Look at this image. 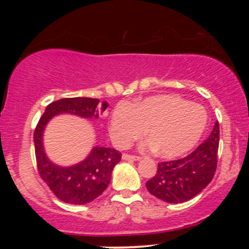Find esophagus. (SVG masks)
Returning a JSON list of instances; mask_svg holds the SVG:
<instances>
[{
  "label": "esophagus",
  "mask_w": 249,
  "mask_h": 249,
  "mask_svg": "<svg viewBox=\"0 0 249 249\" xmlns=\"http://www.w3.org/2000/svg\"><path fill=\"white\" fill-rule=\"evenodd\" d=\"M122 158L124 159V160H141L142 157L139 156H132V154H127V153H124L122 156Z\"/></svg>",
  "instance_id": "obj_1"
}]
</instances>
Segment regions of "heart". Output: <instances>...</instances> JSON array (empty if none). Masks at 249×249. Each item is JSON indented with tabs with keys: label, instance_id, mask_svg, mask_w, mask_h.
I'll return each instance as SVG.
<instances>
[{
	"label": "heart",
	"instance_id": "obj_1",
	"mask_svg": "<svg viewBox=\"0 0 249 249\" xmlns=\"http://www.w3.org/2000/svg\"><path fill=\"white\" fill-rule=\"evenodd\" d=\"M207 125L204 107L176 95L147 97L130 107L119 104L111 113L108 132L119 147L145 137L161 158H177L192 148Z\"/></svg>",
	"mask_w": 249,
	"mask_h": 249
}]
</instances>
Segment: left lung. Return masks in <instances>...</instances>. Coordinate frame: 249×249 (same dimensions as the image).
I'll return each instance as SVG.
<instances>
[{"label": "left lung", "mask_w": 249, "mask_h": 249, "mask_svg": "<svg viewBox=\"0 0 249 249\" xmlns=\"http://www.w3.org/2000/svg\"><path fill=\"white\" fill-rule=\"evenodd\" d=\"M219 122L208 138L192 153L178 160L158 164L156 176L146 181L148 192L171 204L194 198L212 181L218 165Z\"/></svg>", "instance_id": "left-lung-1"}]
</instances>
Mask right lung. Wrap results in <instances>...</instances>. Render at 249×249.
<instances>
[{
    "label": "right lung",
    "instance_id": "right-lung-1",
    "mask_svg": "<svg viewBox=\"0 0 249 249\" xmlns=\"http://www.w3.org/2000/svg\"><path fill=\"white\" fill-rule=\"evenodd\" d=\"M107 103L99 104V99L88 97L62 98L50 103L37 123L34 142L38 174L50 191L62 201L72 205H84L104 192L111 180L113 167L122 159V153L115 148L93 147L85 160L71 167L53 164L43 150L42 136L51 117L59 113H72L84 118H98Z\"/></svg>",
    "mask_w": 249,
    "mask_h": 249
}]
</instances>
